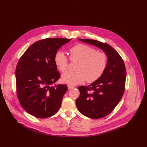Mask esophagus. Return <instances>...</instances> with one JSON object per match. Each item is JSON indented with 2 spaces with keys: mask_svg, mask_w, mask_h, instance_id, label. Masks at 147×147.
Segmentation results:
<instances>
[{
  "mask_svg": "<svg viewBox=\"0 0 147 147\" xmlns=\"http://www.w3.org/2000/svg\"><path fill=\"white\" fill-rule=\"evenodd\" d=\"M67 88H68V89H72V88H74V87L73 86H70V85H68L67 86Z\"/></svg>",
  "mask_w": 147,
  "mask_h": 147,
  "instance_id": "1",
  "label": "esophagus"
}]
</instances>
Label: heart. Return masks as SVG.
Listing matches in <instances>:
<instances>
[{"instance_id": "obj_1", "label": "heart", "mask_w": 147, "mask_h": 147, "mask_svg": "<svg viewBox=\"0 0 147 147\" xmlns=\"http://www.w3.org/2000/svg\"><path fill=\"white\" fill-rule=\"evenodd\" d=\"M70 59L78 60L75 70L76 72L63 74L61 81L69 85H76L84 82H93L99 80L105 72L107 66V56L104 53L96 51L94 48L87 45L78 44L69 50ZM54 63L61 72L67 71L68 59L66 54L58 51L54 55Z\"/></svg>"}]
</instances>
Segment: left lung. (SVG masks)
Listing matches in <instances>:
<instances>
[{
  "label": "left lung",
  "instance_id": "left-lung-1",
  "mask_svg": "<svg viewBox=\"0 0 147 147\" xmlns=\"http://www.w3.org/2000/svg\"><path fill=\"white\" fill-rule=\"evenodd\" d=\"M94 45L107 55V66L101 77L90 85L80 86V94L76 105L80 113L93 119L110 114L120 101L124 92L126 72L123 60L109 45L93 39H78Z\"/></svg>",
  "mask_w": 147,
  "mask_h": 147
}]
</instances>
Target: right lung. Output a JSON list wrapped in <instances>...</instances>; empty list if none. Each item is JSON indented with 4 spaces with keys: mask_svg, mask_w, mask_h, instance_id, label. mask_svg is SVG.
Masks as SVG:
<instances>
[{
    "mask_svg": "<svg viewBox=\"0 0 147 147\" xmlns=\"http://www.w3.org/2000/svg\"><path fill=\"white\" fill-rule=\"evenodd\" d=\"M71 40L58 38L40 40L29 47L20 59L16 70L17 93L21 105L30 115L45 118L60 109L67 86H50L60 77L54 55Z\"/></svg>",
    "mask_w": 147,
    "mask_h": 147,
    "instance_id": "right-lung-1",
    "label": "right lung"
}]
</instances>
